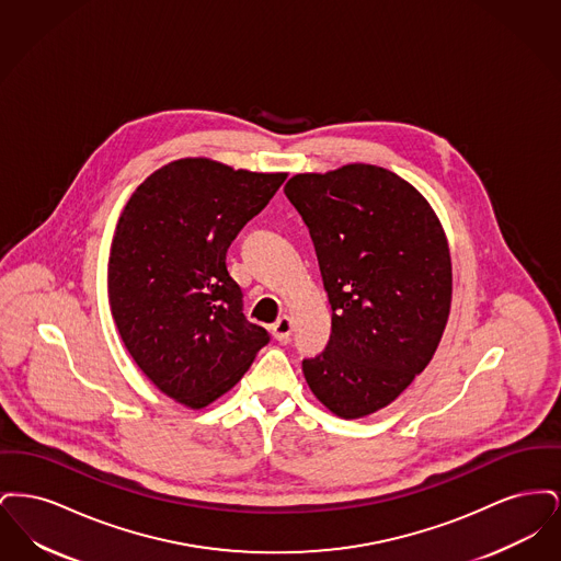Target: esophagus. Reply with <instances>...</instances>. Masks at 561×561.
I'll return each mask as SVG.
<instances>
[{
  "label": "esophagus",
  "instance_id": "obj_1",
  "mask_svg": "<svg viewBox=\"0 0 561 561\" xmlns=\"http://www.w3.org/2000/svg\"><path fill=\"white\" fill-rule=\"evenodd\" d=\"M271 332L277 341H288L293 334V320L288 316H282L279 320L271 325Z\"/></svg>",
  "mask_w": 561,
  "mask_h": 561
}]
</instances>
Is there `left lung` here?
I'll return each instance as SVG.
<instances>
[{
	"label": "left lung",
	"mask_w": 561,
	"mask_h": 561,
	"mask_svg": "<svg viewBox=\"0 0 561 561\" xmlns=\"http://www.w3.org/2000/svg\"><path fill=\"white\" fill-rule=\"evenodd\" d=\"M286 197L309 227L332 334L302 359L313 396L341 419L389 405L427 368L453 300L446 233L427 199L398 174L348 163L296 174Z\"/></svg>",
	"instance_id": "8db88e82"
}]
</instances>
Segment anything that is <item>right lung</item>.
<instances>
[{"label": "right lung", "mask_w": 561, "mask_h": 561, "mask_svg": "<svg viewBox=\"0 0 561 561\" xmlns=\"http://www.w3.org/2000/svg\"><path fill=\"white\" fill-rule=\"evenodd\" d=\"M288 174L206 158L156 170L128 199L108 254V305L136 366L197 410L227 393L268 343L245 320L227 250Z\"/></svg>", "instance_id": "1"}]
</instances>
